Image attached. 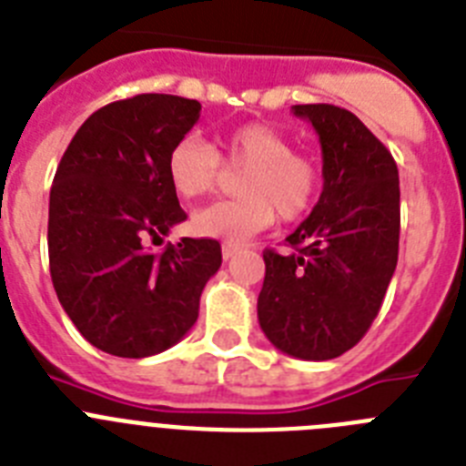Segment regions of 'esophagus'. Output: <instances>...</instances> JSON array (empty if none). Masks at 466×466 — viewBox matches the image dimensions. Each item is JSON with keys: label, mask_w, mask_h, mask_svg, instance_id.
<instances>
[{"label": "esophagus", "mask_w": 466, "mask_h": 466, "mask_svg": "<svg viewBox=\"0 0 466 466\" xmlns=\"http://www.w3.org/2000/svg\"><path fill=\"white\" fill-rule=\"evenodd\" d=\"M238 252H240V247L233 245V242H224V245H221V254H224L226 261H228V258L236 257Z\"/></svg>", "instance_id": "34e87169"}]
</instances>
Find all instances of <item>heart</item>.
<instances>
[{"label": "heart", "mask_w": 466, "mask_h": 466, "mask_svg": "<svg viewBox=\"0 0 466 466\" xmlns=\"http://www.w3.org/2000/svg\"><path fill=\"white\" fill-rule=\"evenodd\" d=\"M228 170H247L238 184L240 200H221L198 209L191 228L200 238L245 242L268 228L275 212L294 221L310 209L319 187V167L310 156L294 151L291 139L266 123L230 130L214 151L196 135L182 137L167 154V179L179 198L196 200L221 182Z\"/></svg>", "instance_id": "obj_1"}]
</instances>
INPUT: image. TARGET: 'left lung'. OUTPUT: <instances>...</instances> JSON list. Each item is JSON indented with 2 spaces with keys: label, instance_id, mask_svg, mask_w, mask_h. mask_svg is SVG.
Listing matches in <instances>:
<instances>
[{
  "label": "left lung",
  "instance_id": "1",
  "mask_svg": "<svg viewBox=\"0 0 466 466\" xmlns=\"http://www.w3.org/2000/svg\"><path fill=\"white\" fill-rule=\"evenodd\" d=\"M322 144V196L287 238L263 252L257 312L266 339L296 360L355 348L382 306L399 257V170L385 144L348 109L294 105Z\"/></svg>",
  "mask_w": 466,
  "mask_h": 466
}]
</instances>
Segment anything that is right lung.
<instances>
[{
	"instance_id": "1",
	"label": "right lung",
	"mask_w": 466,
	"mask_h": 466,
	"mask_svg": "<svg viewBox=\"0 0 466 466\" xmlns=\"http://www.w3.org/2000/svg\"><path fill=\"white\" fill-rule=\"evenodd\" d=\"M200 118V102L144 93L86 118L56 170L48 263L57 300L97 350L142 360L184 339L221 266L209 238L163 242L187 212L167 179V154Z\"/></svg>"
}]
</instances>
